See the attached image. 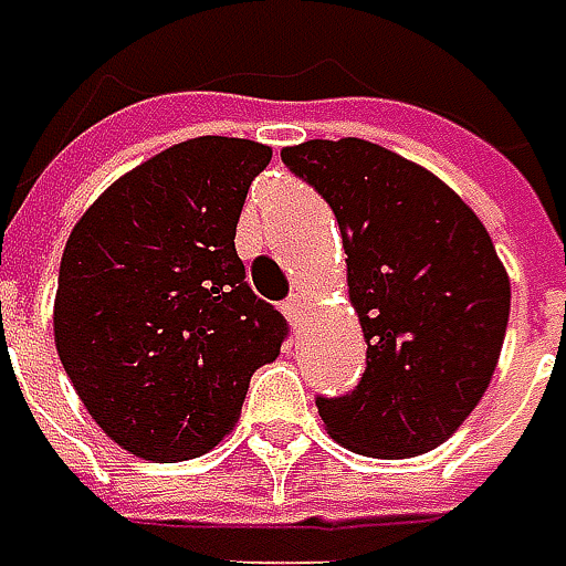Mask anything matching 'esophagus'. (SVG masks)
<instances>
[{
	"instance_id": "34e87169",
	"label": "esophagus",
	"mask_w": 566,
	"mask_h": 566,
	"mask_svg": "<svg viewBox=\"0 0 566 566\" xmlns=\"http://www.w3.org/2000/svg\"><path fill=\"white\" fill-rule=\"evenodd\" d=\"M286 318H290L293 327L305 325V318H308V296H302V293L290 296V302H286Z\"/></svg>"
}]
</instances>
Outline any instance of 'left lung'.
<instances>
[{
    "label": "left lung",
    "mask_w": 566,
    "mask_h": 566,
    "mask_svg": "<svg viewBox=\"0 0 566 566\" xmlns=\"http://www.w3.org/2000/svg\"><path fill=\"white\" fill-rule=\"evenodd\" d=\"M283 165L334 210L366 337L350 395L318 398L350 452L410 459L452 437L484 398L510 322V276L465 200L366 139L286 146Z\"/></svg>",
    "instance_id": "obj_1"
}]
</instances>
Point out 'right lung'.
<instances>
[{
    "instance_id": "add662e5",
    "label": "right lung",
    "mask_w": 566,
    "mask_h": 566,
    "mask_svg": "<svg viewBox=\"0 0 566 566\" xmlns=\"http://www.w3.org/2000/svg\"><path fill=\"white\" fill-rule=\"evenodd\" d=\"M270 146L197 136L136 165L75 222L53 302L56 354L107 437L146 462L210 452L283 315L244 283L235 226Z\"/></svg>"
}]
</instances>
